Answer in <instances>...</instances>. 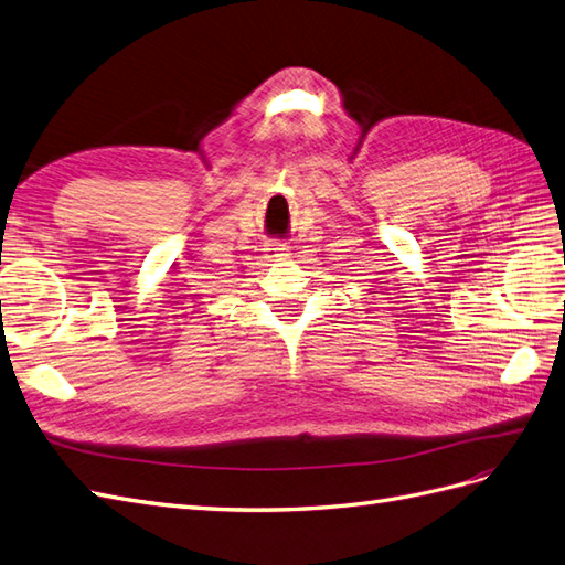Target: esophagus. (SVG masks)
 Segmentation results:
<instances>
[{
	"mask_svg": "<svg viewBox=\"0 0 565 565\" xmlns=\"http://www.w3.org/2000/svg\"><path fill=\"white\" fill-rule=\"evenodd\" d=\"M286 250H288L286 243H269L267 248H265V257H267V259H277V257H281V255H288Z\"/></svg>",
	"mask_w": 565,
	"mask_h": 565,
	"instance_id": "1",
	"label": "esophagus"
}]
</instances>
